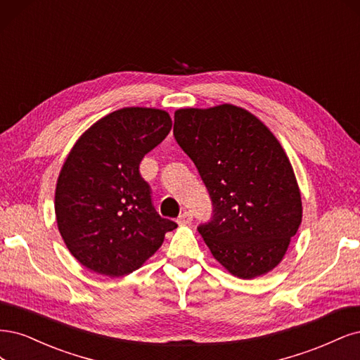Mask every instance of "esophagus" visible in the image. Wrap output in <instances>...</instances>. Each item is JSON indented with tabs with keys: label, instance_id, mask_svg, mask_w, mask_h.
I'll return each instance as SVG.
<instances>
[{
	"label": "esophagus",
	"instance_id": "34e87169",
	"mask_svg": "<svg viewBox=\"0 0 360 360\" xmlns=\"http://www.w3.org/2000/svg\"><path fill=\"white\" fill-rule=\"evenodd\" d=\"M193 221V214L188 211H184L179 217H178V224L179 226H185V224H190Z\"/></svg>",
	"mask_w": 360,
	"mask_h": 360
}]
</instances>
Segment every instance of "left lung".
Returning a JSON list of instances; mask_svg holds the SVG:
<instances>
[{
    "label": "left lung",
    "instance_id": "8db88e82",
    "mask_svg": "<svg viewBox=\"0 0 360 360\" xmlns=\"http://www.w3.org/2000/svg\"><path fill=\"white\" fill-rule=\"evenodd\" d=\"M173 136L211 197V221L197 230L212 256L243 280L272 271L302 221L295 172L276 137L233 104L176 110Z\"/></svg>",
    "mask_w": 360,
    "mask_h": 360
}]
</instances>
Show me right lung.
I'll return each mask as SVG.
<instances>
[{
	"mask_svg": "<svg viewBox=\"0 0 360 360\" xmlns=\"http://www.w3.org/2000/svg\"><path fill=\"white\" fill-rule=\"evenodd\" d=\"M170 129L165 110L124 108L91 125L65 158L55 191L56 223L86 269L110 278L130 274L176 229L155 211L139 172Z\"/></svg>",
	"mask_w": 360,
	"mask_h": 360,
	"instance_id": "right-lung-1",
	"label": "right lung"
}]
</instances>
